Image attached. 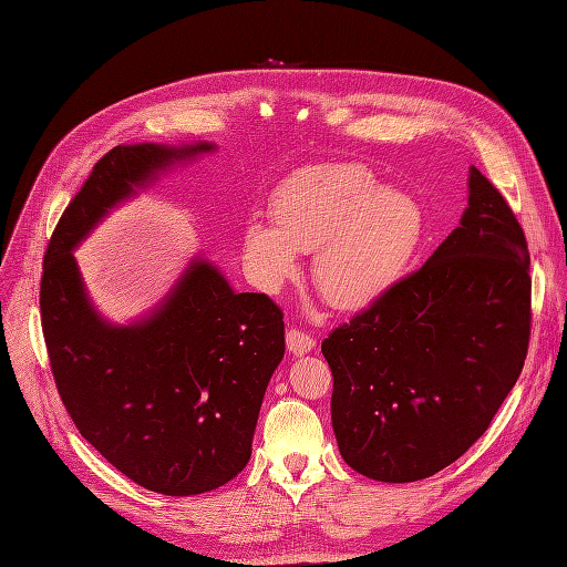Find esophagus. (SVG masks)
<instances>
[{"label": "esophagus", "mask_w": 567, "mask_h": 567, "mask_svg": "<svg viewBox=\"0 0 567 567\" xmlns=\"http://www.w3.org/2000/svg\"><path fill=\"white\" fill-rule=\"evenodd\" d=\"M315 338L301 329H296V326H291V329L287 331V349L293 353V355H303L308 351L315 349Z\"/></svg>", "instance_id": "obj_1"}]
</instances>
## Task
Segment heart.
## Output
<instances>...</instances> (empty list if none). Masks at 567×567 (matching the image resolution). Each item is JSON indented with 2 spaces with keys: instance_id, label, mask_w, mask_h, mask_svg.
<instances>
[{
  "instance_id": "1",
  "label": "heart",
  "mask_w": 567,
  "mask_h": 567,
  "mask_svg": "<svg viewBox=\"0 0 567 567\" xmlns=\"http://www.w3.org/2000/svg\"><path fill=\"white\" fill-rule=\"evenodd\" d=\"M274 223L244 231V261L264 289H278L312 252V280L336 308H361L389 291L421 241L415 199L379 188L359 163H321L293 172L274 193Z\"/></svg>"
}]
</instances>
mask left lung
Returning <instances> with one entry per match:
<instances>
[{"label": "left lung", "mask_w": 567, "mask_h": 567, "mask_svg": "<svg viewBox=\"0 0 567 567\" xmlns=\"http://www.w3.org/2000/svg\"><path fill=\"white\" fill-rule=\"evenodd\" d=\"M528 268L511 204L471 167L460 227L321 342L333 432L353 471L423 481L485 434L526 361Z\"/></svg>", "instance_id": "left-lung-1"}]
</instances>
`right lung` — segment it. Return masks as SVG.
<instances>
[{
  "label": "right lung",
  "instance_id": "right-lung-1",
  "mask_svg": "<svg viewBox=\"0 0 567 567\" xmlns=\"http://www.w3.org/2000/svg\"><path fill=\"white\" fill-rule=\"evenodd\" d=\"M212 148H110L43 257L41 326L59 398L114 468L167 496L212 492L246 468L268 379L285 355L282 310L266 293H236L218 268L195 259L152 317L110 326L89 306L71 250L135 186Z\"/></svg>",
  "mask_w": 567,
  "mask_h": 567
}]
</instances>
